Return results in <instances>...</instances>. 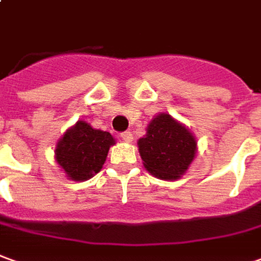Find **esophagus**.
I'll list each match as a JSON object with an SVG mask.
<instances>
[{"mask_svg":"<svg viewBox=\"0 0 261 261\" xmlns=\"http://www.w3.org/2000/svg\"><path fill=\"white\" fill-rule=\"evenodd\" d=\"M121 138H123L125 143H131V141H133V134H131V131H124V133H121Z\"/></svg>","mask_w":261,"mask_h":261,"instance_id":"34e87169","label":"esophagus"}]
</instances>
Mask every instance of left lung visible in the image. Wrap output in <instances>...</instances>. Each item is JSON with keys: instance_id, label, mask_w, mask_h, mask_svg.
Here are the masks:
<instances>
[{"instance_id": "1", "label": "left lung", "mask_w": 261, "mask_h": 261, "mask_svg": "<svg viewBox=\"0 0 261 261\" xmlns=\"http://www.w3.org/2000/svg\"><path fill=\"white\" fill-rule=\"evenodd\" d=\"M145 131L137 141L145 170L161 180L181 178L197 154L194 134L168 113L154 116Z\"/></svg>"}]
</instances>
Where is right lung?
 I'll use <instances>...</instances> for the list:
<instances>
[{
  "instance_id": "add662e5",
  "label": "right lung",
  "mask_w": 261,
  "mask_h": 261,
  "mask_svg": "<svg viewBox=\"0 0 261 261\" xmlns=\"http://www.w3.org/2000/svg\"><path fill=\"white\" fill-rule=\"evenodd\" d=\"M116 138L108 131L93 128L87 121H77L57 141V164L72 181H86L97 174L106 163Z\"/></svg>"
}]
</instances>
